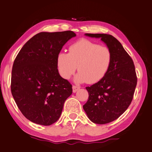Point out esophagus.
I'll list each match as a JSON object with an SVG mask.
<instances>
[{"mask_svg":"<svg viewBox=\"0 0 152 152\" xmlns=\"http://www.w3.org/2000/svg\"><path fill=\"white\" fill-rule=\"evenodd\" d=\"M80 89V87L79 86H74V85H73V86H72V90H73V92H76L77 91H78V90Z\"/></svg>","mask_w":152,"mask_h":152,"instance_id":"1","label":"esophagus"}]
</instances>
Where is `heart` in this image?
Here are the masks:
<instances>
[{
	"label": "heart",
	"mask_w": 152,
	"mask_h": 152,
	"mask_svg": "<svg viewBox=\"0 0 152 152\" xmlns=\"http://www.w3.org/2000/svg\"><path fill=\"white\" fill-rule=\"evenodd\" d=\"M110 49L87 39H81L71 45L68 53L60 52L57 55L56 66L63 78L69 79L77 69L79 73L75 81L95 84L106 76L111 66Z\"/></svg>",
	"instance_id": "1"
}]
</instances>
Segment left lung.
Wrapping results in <instances>:
<instances>
[{"label":"left lung","mask_w":152,"mask_h":152,"mask_svg":"<svg viewBox=\"0 0 152 152\" xmlns=\"http://www.w3.org/2000/svg\"><path fill=\"white\" fill-rule=\"evenodd\" d=\"M100 38L112 54L108 72L97 83L86 89L88 100L83 106L92 122L105 124L118 119L128 109L134 97L137 76L133 60L116 38L106 34H85Z\"/></svg>","instance_id":"1"}]
</instances>
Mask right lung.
<instances>
[{
	"mask_svg": "<svg viewBox=\"0 0 152 152\" xmlns=\"http://www.w3.org/2000/svg\"><path fill=\"white\" fill-rule=\"evenodd\" d=\"M76 36L70 30L40 32L16 56L11 92L22 114L31 122L50 126L59 119L72 86L60 76L56 58L67 41Z\"/></svg>",
	"mask_w": 152,
	"mask_h": 152,
	"instance_id": "add662e5",
	"label": "right lung"
}]
</instances>
